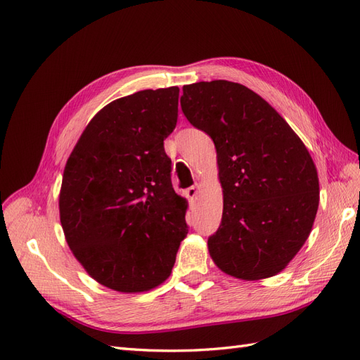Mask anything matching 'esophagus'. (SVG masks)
<instances>
[{"mask_svg":"<svg viewBox=\"0 0 360 360\" xmlns=\"http://www.w3.org/2000/svg\"><path fill=\"white\" fill-rule=\"evenodd\" d=\"M186 195H188L189 200H197V197L200 195L198 184H195V186H191L189 189H186Z\"/></svg>","mask_w":360,"mask_h":360,"instance_id":"obj_1","label":"esophagus"}]
</instances>
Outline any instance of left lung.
Here are the masks:
<instances>
[{"instance_id": "1", "label": "left lung", "mask_w": 360, "mask_h": 360, "mask_svg": "<svg viewBox=\"0 0 360 360\" xmlns=\"http://www.w3.org/2000/svg\"><path fill=\"white\" fill-rule=\"evenodd\" d=\"M180 103L216 148L224 210L207 243L212 259L237 279L278 275L307 242L319 210V174L308 148L242 84L184 85Z\"/></svg>"}]
</instances>
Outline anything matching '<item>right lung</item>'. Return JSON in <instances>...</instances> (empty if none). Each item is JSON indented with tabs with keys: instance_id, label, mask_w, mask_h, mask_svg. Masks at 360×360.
Returning <instances> with one entry per match:
<instances>
[{
	"instance_id": "1",
	"label": "right lung",
	"mask_w": 360,
	"mask_h": 360,
	"mask_svg": "<svg viewBox=\"0 0 360 360\" xmlns=\"http://www.w3.org/2000/svg\"><path fill=\"white\" fill-rule=\"evenodd\" d=\"M179 91L144 90L108 103L64 168V237L86 274L114 291L159 287L188 234V201L172 189L163 148L177 124Z\"/></svg>"
}]
</instances>
